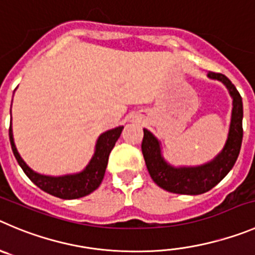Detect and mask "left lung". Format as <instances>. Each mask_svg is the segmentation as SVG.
<instances>
[{"mask_svg":"<svg viewBox=\"0 0 255 255\" xmlns=\"http://www.w3.org/2000/svg\"><path fill=\"white\" fill-rule=\"evenodd\" d=\"M208 77L221 82L229 90L233 98L232 120L229 133L220 152L213 160L201 166L194 167H175L165 161L161 153L160 141L149 132L143 129L142 153L146 161L147 170L154 184L161 189L173 194L200 195L213 189L229 173L239 156L243 141V101L239 92L224 74L209 71Z\"/></svg>","mask_w":255,"mask_h":255,"instance_id":"obj_1","label":"left lung"}]
</instances>
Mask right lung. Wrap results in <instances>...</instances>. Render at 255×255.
Returning a JSON list of instances; mask_svg holds the SVG:
<instances>
[{"instance_id":"right-lung-1","label":"right lung","mask_w":255,"mask_h":255,"mask_svg":"<svg viewBox=\"0 0 255 255\" xmlns=\"http://www.w3.org/2000/svg\"><path fill=\"white\" fill-rule=\"evenodd\" d=\"M123 130V126L109 129L107 132L102 133L99 135L97 144H95V151L93 154L92 160L87 165V167L79 173H73V175L64 176H46L40 175L31 170L25 161L21 158L20 153L13 142L12 134V125H9V142H11V148L18 165L23 170L31 181L34 182L37 187L52 196L60 197V199H79V197L87 196L90 192L97 190L99 185L102 184V180L106 173L107 165H108V157L111 151L113 149L114 144L120 138L121 133Z\"/></svg>"}]
</instances>
